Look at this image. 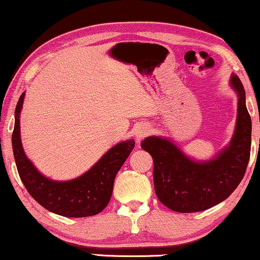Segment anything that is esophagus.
<instances>
[{
    "mask_svg": "<svg viewBox=\"0 0 260 260\" xmlns=\"http://www.w3.org/2000/svg\"><path fill=\"white\" fill-rule=\"evenodd\" d=\"M149 133H150V130H149V126L147 125H142L137 129L136 131V140L137 142H140L141 140H143L144 137H147Z\"/></svg>",
    "mask_w": 260,
    "mask_h": 260,
    "instance_id": "1",
    "label": "esophagus"
}]
</instances>
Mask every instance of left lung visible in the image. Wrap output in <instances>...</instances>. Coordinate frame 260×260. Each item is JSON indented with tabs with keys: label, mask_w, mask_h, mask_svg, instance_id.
I'll return each instance as SVG.
<instances>
[{
	"label": "left lung",
	"mask_w": 260,
	"mask_h": 260,
	"mask_svg": "<svg viewBox=\"0 0 260 260\" xmlns=\"http://www.w3.org/2000/svg\"><path fill=\"white\" fill-rule=\"evenodd\" d=\"M231 84L239 95L236 133L230 147L218 157L198 163L163 138L147 137L142 142L143 150L154 159L155 193L172 211H206L226 200L243 180L250 159L252 123L243 83L233 74Z\"/></svg>",
	"instance_id": "8db88e82"
}]
</instances>
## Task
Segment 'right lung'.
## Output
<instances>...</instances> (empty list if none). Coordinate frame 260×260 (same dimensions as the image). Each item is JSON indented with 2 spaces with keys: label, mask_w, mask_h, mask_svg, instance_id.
<instances>
[{
  "label": "right lung",
  "mask_w": 260,
  "mask_h": 260,
  "mask_svg": "<svg viewBox=\"0 0 260 260\" xmlns=\"http://www.w3.org/2000/svg\"><path fill=\"white\" fill-rule=\"evenodd\" d=\"M23 97L24 93L21 94L15 109L12 143L17 172L28 193L42 207L62 216L83 218L101 213L111 199L115 177L133 151L135 141L115 145L87 173L76 180L65 182L49 180L27 158L21 144L19 117Z\"/></svg>",
  "instance_id": "right-lung-1"
}]
</instances>
